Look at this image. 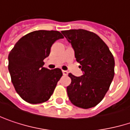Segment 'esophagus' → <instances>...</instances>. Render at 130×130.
<instances>
[{"mask_svg": "<svg viewBox=\"0 0 130 130\" xmlns=\"http://www.w3.org/2000/svg\"><path fill=\"white\" fill-rule=\"evenodd\" d=\"M62 73H63L64 76H67L68 74V72L67 71H62Z\"/></svg>", "mask_w": 130, "mask_h": 130, "instance_id": "34e87169", "label": "esophagus"}]
</instances>
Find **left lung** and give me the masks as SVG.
<instances>
[{
	"label": "left lung",
	"instance_id": "obj_1",
	"mask_svg": "<svg viewBox=\"0 0 130 130\" xmlns=\"http://www.w3.org/2000/svg\"><path fill=\"white\" fill-rule=\"evenodd\" d=\"M62 33L71 43L83 72L79 77L68 74L71 79V83L67 87L68 98L78 107H93L103 99L113 79L114 57L105 42L93 32L71 29Z\"/></svg>",
	"mask_w": 130,
	"mask_h": 130
}]
</instances>
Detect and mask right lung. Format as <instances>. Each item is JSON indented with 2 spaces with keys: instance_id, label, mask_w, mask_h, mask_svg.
<instances>
[{
  "instance_id": "1",
  "label": "right lung",
  "mask_w": 130,
  "mask_h": 130,
  "mask_svg": "<svg viewBox=\"0 0 130 130\" xmlns=\"http://www.w3.org/2000/svg\"><path fill=\"white\" fill-rule=\"evenodd\" d=\"M64 38L58 31L39 30L21 37L9 54V71L16 92L27 102L48 101L62 76L61 69L43 67L51 47Z\"/></svg>"
}]
</instances>
